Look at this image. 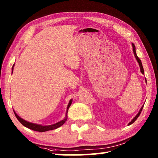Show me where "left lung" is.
I'll list each match as a JSON object with an SVG mask.
<instances>
[{
  "mask_svg": "<svg viewBox=\"0 0 158 158\" xmlns=\"http://www.w3.org/2000/svg\"><path fill=\"white\" fill-rule=\"evenodd\" d=\"M132 48H133V52H134V54H135V58H136V59H137V62L139 63V67H140V70H141V73H142L143 74H144V70H143V66H142V63H141V60L139 59V57L137 56V53H136V50H135V44H134L133 43H132ZM143 105L141 106V109L139 110V113L136 115V116L132 120V121H131L129 123H128V125H131V124H132L134 122H135L136 120L137 119V118L139 116V115H140V114H141V111H142V109H143Z\"/></svg>",
  "mask_w": 158,
  "mask_h": 158,
  "instance_id": "left-lung-1",
  "label": "left lung"
}]
</instances>
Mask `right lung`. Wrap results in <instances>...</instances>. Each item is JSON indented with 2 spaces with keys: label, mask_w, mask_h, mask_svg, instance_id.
Returning <instances> with one entry per match:
<instances>
[{
  "label": "right lung",
  "mask_w": 158,
  "mask_h": 158,
  "mask_svg": "<svg viewBox=\"0 0 158 158\" xmlns=\"http://www.w3.org/2000/svg\"><path fill=\"white\" fill-rule=\"evenodd\" d=\"M15 66V64L13 65L12 66V73H13V68H14ZM72 102H73V100H70L69 102V104L68 105V107H67V111H66V116L65 118H64L62 121H60V122H58L56 123L55 124H53V125H39V124H35V123H32L30 122H28L25 121V120H23V118H21V117H19L18 116V115L15 113V111H14V113L15 116L17 117V118L18 119V121H19L21 124H22L23 126H25L26 127L29 128V129L31 130H33L34 131H37V132H46V131H49V130H54V129H56V128L60 127L61 125H63L65 123V121H67V114H68V109L69 106H70L71 104H72Z\"/></svg>",
  "instance_id": "1"
}]
</instances>
